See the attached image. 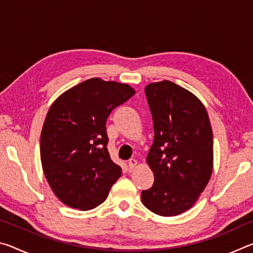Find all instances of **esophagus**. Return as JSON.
Returning a JSON list of instances; mask_svg holds the SVG:
<instances>
[{
  "label": "esophagus",
  "mask_w": 253,
  "mask_h": 253,
  "mask_svg": "<svg viewBox=\"0 0 253 253\" xmlns=\"http://www.w3.org/2000/svg\"><path fill=\"white\" fill-rule=\"evenodd\" d=\"M137 165V161L135 160V158H130L129 161H128V168H129V169H134L136 168Z\"/></svg>",
  "instance_id": "34e87169"
}]
</instances>
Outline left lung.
Listing matches in <instances>:
<instances>
[{"instance_id": "8db88e82", "label": "left lung", "mask_w": 253, "mask_h": 253, "mask_svg": "<svg viewBox=\"0 0 253 253\" xmlns=\"http://www.w3.org/2000/svg\"><path fill=\"white\" fill-rule=\"evenodd\" d=\"M145 95L154 123L147 163L155 181L142 202L158 215H177L193 207L211 177V124L202 102L172 81L148 84Z\"/></svg>"}]
</instances>
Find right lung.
<instances>
[{"label":"right lung","mask_w":253,"mask_h":253,"mask_svg":"<svg viewBox=\"0 0 253 253\" xmlns=\"http://www.w3.org/2000/svg\"><path fill=\"white\" fill-rule=\"evenodd\" d=\"M134 95L126 84L91 78L50 107L41 132L42 168L54 194L68 207L83 211L98 207L122 176L107 149L106 122Z\"/></svg>","instance_id":"1"}]
</instances>
